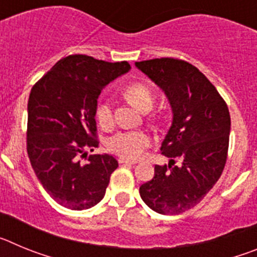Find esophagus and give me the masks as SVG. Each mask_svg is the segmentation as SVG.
Returning a JSON list of instances; mask_svg holds the SVG:
<instances>
[{
	"instance_id": "obj_1",
	"label": "esophagus",
	"mask_w": 257,
	"mask_h": 257,
	"mask_svg": "<svg viewBox=\"0 0 257 257\" xmlns=\"http://www.w3.org/2000/svg\"><path fill=\"white\" fill-rule=\"evenodd\" d=\"M118 162L121 163V165H136L138 161H134V160H126V158H119Z\"/></svg>"
}]
</instances>
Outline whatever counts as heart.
Returning <instances> with one entry per match:
<instances>
[{
	"instance_id": "heart-1",
	"label": "heart",
	"mask_w": 257,
	"mask_h": 257,
	"mask_svg": "<svg viewBox=\"0 0 257 257\" xmlns=\"http://www.w3.org/2000/svg\"><path fill=\"white\" fill-rule=\"evenodd\" d=\"M127 100L134 106L142 110H151L154 103V95L151 88L144 83H131L124 90ZM97 122L100 126L106 127L112 123V105L108 100H103L97 104L95 110ZM151 144V138L144 131H121L113 135L108 142V149L124 158L136 160L143 154L144 149Z\"/></svg>"
}]
</instances>
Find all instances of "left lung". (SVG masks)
<instances>
[{"label": "left lung", "mask_w": 257, "mask_h": 257, "mask_svg": "<svg viewBox=\"0 0 257 257\" xmlns=\"http://www.w3.org/2000/svg\"><path fill=\"white\" fill-rule=\"evenodd\" d=\"M135 67L165 92L172 110L161 144L169 165L154 166V178L140 187V197L156 212L178 215L198 205L219 180L228 154L230 114L215 86L187 61L152 59L136 61Z\"/></svg>", "instance_id": "1"}]
</instances>
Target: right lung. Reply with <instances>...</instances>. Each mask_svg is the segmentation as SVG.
<instances>
[{
  "mask_svg": "<svg viewBox=\"0 0 257 257\" xmlns=\"http://www.w3.org/2000/svg\"><path fill=\"white\" fill-rule=\"evenodd\" d=\"M131 69L127 61L69 55L31 90L27 151L36 176L52 199L69 210H87L105 196L118 162L96 148L95 110L101 90ZM86 158L88 162H80Z\"/></svg>",
  "mask_w": 257,
  "mask_h": 257,
  "instance_id": "1",
  "label": "right lung"
}]
</instances>
